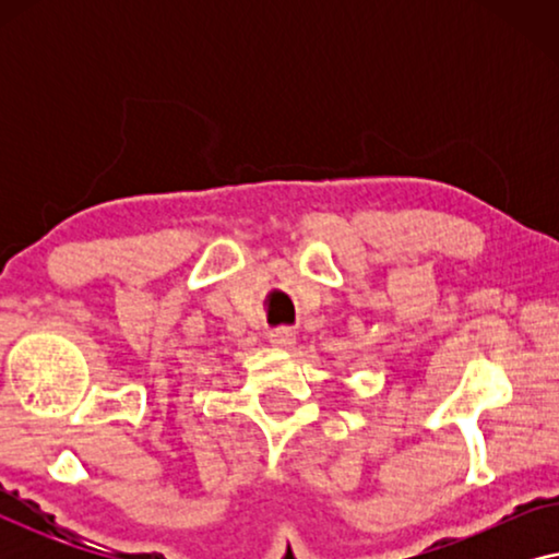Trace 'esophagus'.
Masks as SVG:
<instances>
[{"label":"esophagus","instance_id":"1","mask_svg":"<svg viewBox=\"0 0 559 559\" xmlns=\"http://www.w3.org/2000/svg\"><path fill=\"white\" fill-rule=\"evenodd\" d=\"M270 343L274 348H293L295 331H289V328H274V331L270 333Z\"/></svg>","mask_w":559,"mask_h":559}]
</instances>
